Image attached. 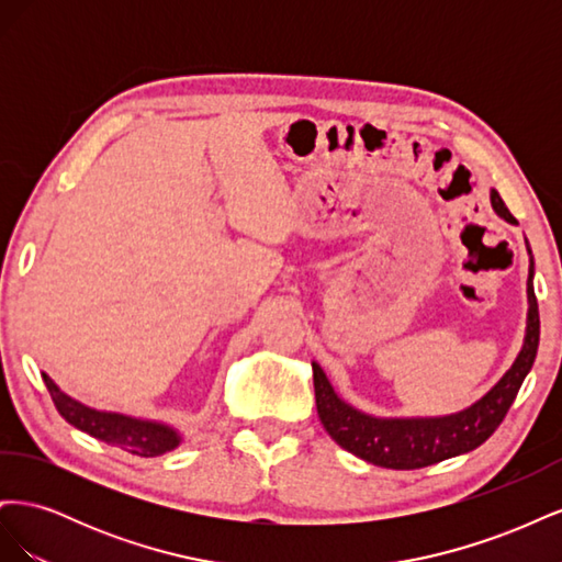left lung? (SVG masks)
I'll use <instances>...</instances> for the list:
<instances>
[{
    "mask_svg": "<svg viewBox=\"0 0 562 562\" xmlns=\"http://www.w3.org/2000/svg\"><path fill=\"white\" fill-rule=\"evenodd\" d=\"M490 203L506 223L516 225L497 190H490ZM530 274H527V318L522 347L504 375L464 411L438 417H378L359 411L337 394L323 368L312 361L316 411L323 429L339 448L384 469H422L443 459L471 452L495 434L512 407L522 380L532 370L539 347V310L535 297V258L530 244Z\"/></svg>",
    "mask_w": 562,
    "mask_h": 562,
    "instance_id": "left-lung-1",
    "label": "left lung"
}]
</instances>
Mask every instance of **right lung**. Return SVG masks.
<instances>
[{
    "label": "right lung",
    "instance_id": "1",
    "mask_svg": "<svg viewBox=\"0 0 562 562\" xmlns=\"http://www.w3.org/2000/svg\"><path fill=\"white\" fill-rule=\"evenodd\" d=\"M42 378L58 413L83 434L105 440V443L138 457H159L164 452L176 450L182 443V434L173 424L161 419L133 417L114 411H98V407H91L72 398L70 394H65L46 372H42Z\"/></svg>",
    "mask_w": 562,
    "mask_h": 562
}]
</instances>
